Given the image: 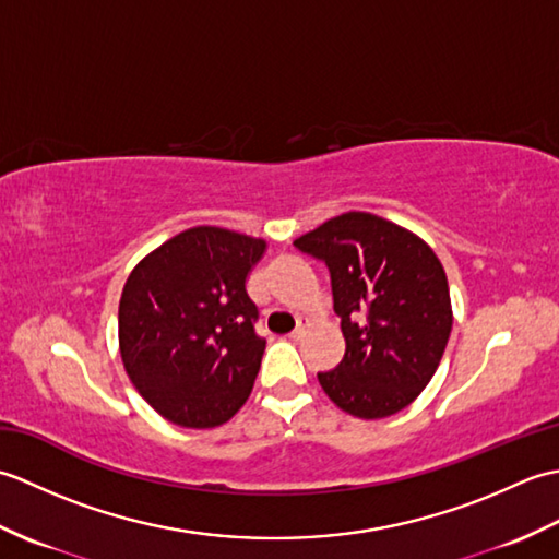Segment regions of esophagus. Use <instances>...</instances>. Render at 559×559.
<instances>
[{
    "mask_svg": "<svg viewBox=\"0 0 559 559\" xmlns=\"http://www.w3.org/2000/svg\"><path fill=\"white\" fill-rule=\"evenodd\" d=\"M302 336H305V324L300 322V324H298V329H293V331H290V338H293V341H300Z\"/></svg>",
    "mask_w": 559,
    "mask_h": 559,
    "instance_id": "1",
    "label": "esophagus"
}]
</instances>
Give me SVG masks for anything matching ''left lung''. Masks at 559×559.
<instances>
[{"instance_id": "8db88e82", "label": "left lung", "mask_w": 559, "mask_h": 559, "mask_svg": "<svg viewBox=\"0 0 559 559\" xmlns=\"http://www.w3.org/2000/svg\"><path fill=\"white\" fill-rule=\"evenodd\" d=\"M331 273L346 355L317 379L355 418L403 411L437 372L451 334L447 273L418 235L374 213L348 211L293 242Z\"/></svg>"}]
</instances>
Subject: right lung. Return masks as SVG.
Here are the masks:
<instances>
[{
  "label": "right lung",
  "mask_w": 559,
  "mask_h": 559,
  "mask_svg": "<svg viewBox=\"0 0 559 559\" xmlns=\"http://www.w3.org/2000/svg\"><path fill=\"white\" fill-rule=\"evenodd\" d=\"M266 242L199 225L139 261L120 298L124 370L148 406L182 427L228 423L252 394L266 341L247 276Z\"/></svg>",
  "instance_id": "obj_1"
}]
</instances>
